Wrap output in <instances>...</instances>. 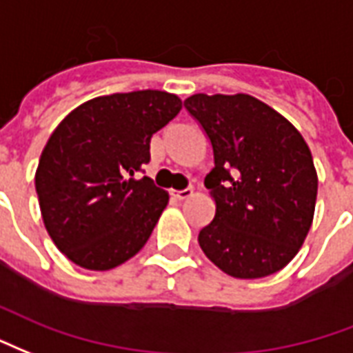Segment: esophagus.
<instances>
[{"label":"esophagus","instance_id":"34e87169","mask_svg":"<svg viewBox=\"0 0 353 353\" xmlns=\"http://www.w3.org/2000/svg\"><path fill=\"white\" fill-rule=\"evenodd\" d=\"M192 190L190 188H186V190H173L171 192V195H173L174 199H179V201H184V199H188V197H192Z\"/></svg>","mask_w":353,"mask_h":353}]
</instances>
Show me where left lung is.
Here are the masks:
<instances>
[{"label": "left lung", "mask_w": 353, "mask_h": 353, "mask_svg": "<svg viewBox=\"0 0 353 353\" xmlns=\"http://www.w3.org/2000/svg\"><path fill=\"white\" fill-rule=\"evenodd\" d=\"M184 107L212 146L205 186L216 203L199 246L235 279H261L290 263L312 225L318 176L305 139L246 94L188 97Z\"/></svg>", "instance_id": "left-lung-1"}]
</instances>
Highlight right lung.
I'll return each instance as SVG.
<instances>
[{
	"label": "right lung",
	"instance_id": "add662e5",
	"mask_svg": "<svg viewBox=\"0 0 353 353\" xmlns=\"http://www.w3.org/2000/svg\"><path fill=\"white\" fill-rule=\"evenodd\" d=\"M182 109L174 94L139 90L90 99L48 139L35 190L48 235L73 263L109 271L148 241L169 195L148 176L150 139Z\"/></svg>",
	"mask_w": 353,
	"mask_h": 353
}]
</instances>
